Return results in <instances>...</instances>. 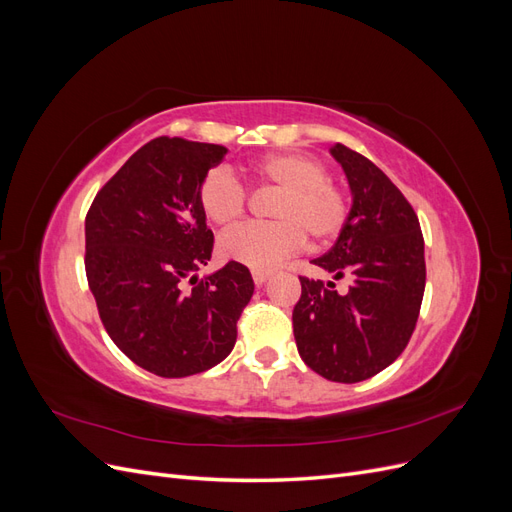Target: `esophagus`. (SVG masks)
I'll return each instance as SVG.
<instances>
[{
    "label": "esophagus",
    "mask_w": 512,
    "mask_h": 512,
    "mask_svg": "<svg viewBox=\"0 0 512 512\" xmlns=\"http://www.w3.org/2000/svg\"><path fill=\"white\" fill-rule=\"evenodd\" d=\"M252 277H254V284L256 286H262V284H265L267 280H269V277H271V271H252Z\"/></svg>",
    "instance_id": "obj_1"
}]
</instances>
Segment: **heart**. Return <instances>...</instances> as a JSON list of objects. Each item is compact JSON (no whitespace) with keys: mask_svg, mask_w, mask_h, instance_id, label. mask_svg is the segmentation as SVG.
<instances>
[{"mask_svg":"<svg viewBox=\"0 0 512 512\" xmlns=\"http://www.w3.org/2000/svg\"><path fill=\"white\" fill-rule=\"evenodd\" d=\"M265 188H280L271 203V222H247L220 237V254L232 262L269 271L297 254L305 235L314 243L333 241L348 220V200L329 179V170L307 153H273L250 166ZM198 205L215 226L235 224L247 209L245 185L226 166H215L198 183Z\"/></svg>","mask_w":512,"mask_h":512,"instance_id":"b5f03b06","label":"heart"}]
</instances>
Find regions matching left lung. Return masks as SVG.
I'll use <instances>...</instances> for the list:
<instances>
[{
  "instance_id": "1",
  "label": "left lung",
  "mask_w": 512,
  "mask_h": 512,
  "mask_svg": "<svg viewBox=\"0 0 512 512\" xmlns=\"http://www.w3.org/2000/svg\"><path fill=\"white\" fill-rule=\"evenodd\" d=\"M331 153L348 177L352 209L335 245L312 262L350 286L339 294L333 282L299 275L292 331L309 369L352 384L406 350L425 292V241L408 198L374 162L342 143Z\"/></svg>"
}]
</instances>
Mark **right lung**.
Segmentation results:
<instances>
[{"label": "right lung", "mask_w": 512, "mask_h": 512, "mask_svg": "<svg viewBox=\"0 0 512 512\" xmlns=\"http://www.w3.org/2000/svg\"><path fill=\"white\" fill-rule=\"evenodd\" d=\"M224 156L222 145L153 138L102 185L85 218V273L104 329L130 361L162 378L224 361L254 294L241 262L190 277L213 250L198 183Z\"/></svg>", "instance_id": "right-lung-1"}]
</instances>
